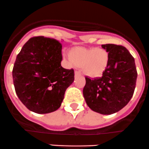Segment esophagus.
<instances>
[{
  "label": "esophagus",
  "mask_w": 149,
  "mask_h": 149,
  "mask_svg": "<svg viewBox=\"0 0 149 149\" xmlns=\"http://www.w3.org/2000/svg\"><path fill=\"white\" fill-rule=\"evenodd\" d=\"M74 75L75 76H80L81 75V73H80V72L79 71H77V70H76V71L74 72Z\"/></svg>",
  "instance_id": "34e87169"
}]
</instances>
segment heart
I'll use <instances>...</instances> for the list:
<instances>
[{
	"label": "heart",
	"mask_w": 149,
	"mask_h": 149,
	"mask_svg": "<svg viewBox=\"0 0 149 149\" xmlns=\"http://www.w3.org/2000/svg\"><path fill=\"white\" fill-rule=\"evenodd\" d=\"M70 60L91 77L102 74L109 62V54L103 48L75 47L70 51Z\"/></svg>",
	"instance_id": "1"
}]
</instances>
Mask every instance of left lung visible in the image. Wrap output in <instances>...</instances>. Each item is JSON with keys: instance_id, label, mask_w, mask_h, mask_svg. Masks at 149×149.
<instances>
[{"instance_id": "obj_1", "label": "left lung", "mask_w": 149, "mask_h": 149, "mask_svg": "<svg viewBox=\"0 0 149 149\" xmlns=\"http://www.w3.org/2000/svg\"><path fill=\"white\" fill-rule=\"evenodd\" d=\"M109 54V62L102 77H85L83 96L93 111L101 114L117 112L130 101L136 85L135 59L123 45H101Z\"/></svg>"}]
</instances>
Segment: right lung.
Returning <instances> with one entry per match:
<instances>
[{
    "label": "right lung",
    "instance_id": "add662e5",
    "mask_svg": "<svg viewBox=\"0 0 149 149\" xmlns=\"http://www.w3.org/2000/svg\"><path fill=\"white\" fill-rule=\"evenodd\" d=\"M62 45L53 38H30L17 55L12 75L16 93L37 114H48L61 105L67 88L74 82V70L61 66Z\"/></svg>",
    "mask_w": 149,
    "mask_h": 149
}]
</instances>
